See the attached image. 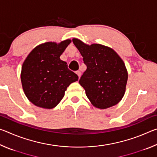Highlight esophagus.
<instances>
[{
  "label": "esophagus",
  "instance_id": "obj_1",
  "mask_svg": "<svg viewBox=\"0 0 157 157\" xmlns=\"http://www.w3.org/2000/svg\"><path fill=\"white\" fill-rule=\"evenodd\" d=\"M76 74L77 75H78V77H79V78H80V77H81V75H82V73H81V72L80 71H76Z\"/></svg>",
  "mask_w": 157,
  "mask_h": 157
}]
</instances>
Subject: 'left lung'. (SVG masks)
I'll return each mask as SVG.
<instances>
[{
    "instance_id": "obj_1",
    "label": "left lung",
    "mask_w": 157,
    "mask_h": 157,
    "mask_svg": "<svg viewBox=\"0 0 157 157\" xmlns=\"http://www.w3.org/2000/svg\"><path fill=\"white\" fill-rule=\"evenodd\" d=\"M73 42L86 65L79 83L91 104L101 109L118 104L125 93L128 78L123 59L112 48L104 45H88L76 38Z\"/></svg>"
}]
</instances>
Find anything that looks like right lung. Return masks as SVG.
Instances as JSON below:
<instances>
[{"mask_svg": "<svg viewBox=\"0 0 157 157\" xmlns=\"http://www.w3.org/2000/svg\"><path fill=\"white\" fill-rule=\"evenodd\" d=\"M71 39L60 43L46 42L29 53L22 65L21 80L25 95L36 107L52 109L64 96L67 87L78 80L60 56Z\"/></svg>", "mask_w": 157, "mask_h": 157, "instance_id": "obj_1", "label": "right lung"}]
</instances>
